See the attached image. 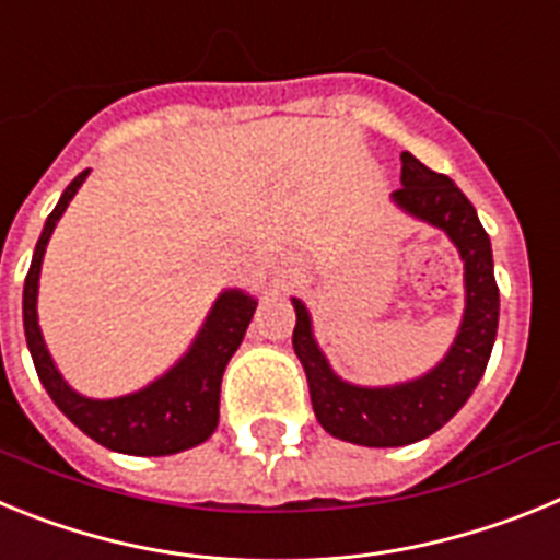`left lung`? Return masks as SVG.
I'll return each instance as SVG.
<instances>
[{
    "label": "left lung",
    "instance_id": "1",
    "mask_svg": "<svg viewBox=\"0 0 560 560\" xmlns=\"http://www.w3.org/2000/svg\"><path fill=\"white\" fill-rule=\"evenodd\" d=\"M393 201L415 219L452 237L465 266V311L454 345L438 368L395 387H355L330 370L311 330V314L291 300L296 325L291 345L303 361L316 420L328 434L355 446L393 448L429 438L463 409L491 359L499 325L491 237L477 210L448 176L434 173L412 153H400V187Z\"/></svg>",
    "mask_w": 560,
    "mask_h": 560
}]
</instances>
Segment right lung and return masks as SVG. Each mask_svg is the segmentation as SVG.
<instances>
[{
  "mask_svg": "<svg viewBox=\"0 0 560 560\" xmlns=\"http://www.w3.org/2000/svg\"><path fill=\"white\" fill-rule=\"evenodd\" d=\"M89 171L78 173L61 192L56 210L49 212L38 237L33 264L24 277L22 314H24V336L27 348L36 364V373L42 378L49 398L67 415L83 434L97 440L101 446L120 454H137V457H165V454L185 452V448L199 446L219 427V400H221V378L230 364L232 353L244 341L246 328L252 323V314L257 308L255 296L244 291L230 289L215 300L207 323L201 325L199 336L190 345L162 378L151 381L140 393L122 395V398H86L69 387L63 375L58 373L56 361L44 345L42 328H38V275H42V260L47 252L49 235L56 230L58 219L63 215L67 205L83 185Z\"/></svg>",
  "mask_w": 560,
  "mask_h": 560,
  "instance_id": "1",
  "label": "right lung"
}]
</instances>
